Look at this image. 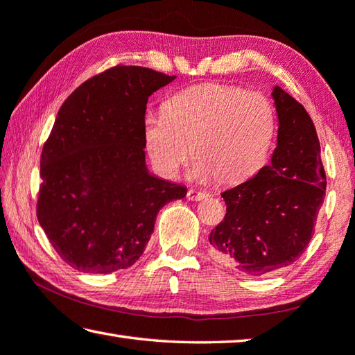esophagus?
I'll return each mask as SVG.
<instances>
[{
    "label": "esophagus",
    "mask_w": 355,
    "mask_h": 355,
    "mask_svg": "<svg viewBox=\"0 0 355 355\" xmlns=\"http://www.w3.org/2000/svg\"><path fill=\"white\" fill-rule=\"evenodd\" d=\"M186 197H187V200H191V201H200V200L209 197V193H207L206 191L189 189V191H187V196Z\"/></svg>",
    "instance_id": "34e87169"
}]
</instances>
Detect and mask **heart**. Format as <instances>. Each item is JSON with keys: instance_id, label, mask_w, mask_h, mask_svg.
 <instances>
[{"instance_id": "heart-1", "label": "heart", "mask_w": 355, "mask_h": 355, "mask_svg": "<svg viewBox=\"0 0 355 355\" xmlns=\"http://www.w3.org/2000/svg\"><path fill=\"white\" fill-rule=\"evenodd\" d=\"M275 134L272 104L263 94L220 83L187 87L164 103L163 115L144 118L152 164L177 175L192 157L193 175L234 184L265 164Z\"/></svg>"}]
</instances>
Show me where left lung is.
Returning a JSON list of instances; mask_svg holds the SVG:
<instances>
[{
  "instance_id": "1",
  "label": "left lung",
  "mask_w": 355,
  "mask_h": 355,
  "mask_svg": "<svg viewBox=\"0 0 355 355\" xmlns=\"http://www.w3.org/2000/svg\"><path fill=\"white\" fill-rule=\"evenodd\" d=\"M272 96L279 135L270 164L221 192L226 215L209 235L215 260L252 277L300 259L326 192L320 141L309 114L280 87Z\"/></svg>"
}]
</instances>
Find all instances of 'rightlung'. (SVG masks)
I'll return each instance as SVG.
<instances>
[{
    "instance_id": "obj_1",
    "label": "right lung",
    "mask_w": 355,
    "mask_h": 355,
    "mask_svg": "<svg viewBox=\"0 0 355 355\" xmlns=\"http://www.w3.org/2000/svg\"><path fill=\"white\" fill-rule=\"evenodd\" d=\"M173 78L116 64L86 80L58 110L41 150L37 217L80 272L134 265L159 209L186 196L184 186L152 177L144 163L146 104Z\"/></svg>"
}]
</instances>
